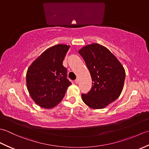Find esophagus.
Listing matches in <instances>:
<instances>
[{
	"label": "esophagus",
	"instance_id": "obj_1",
	"mask_svg": "<svg viewBox=\"0 0 149 149\" xmlns=\"http://www.w3.org/2000/svg\"><path fill=\"white\" fill-rule=\"evenodd\" d=\"M79 82V79H75V83L78 84Z\"/></svg>",
	"mask_w": 149,
	"mask_h": 149
}]
</instances>
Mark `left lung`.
<instances>
[{"label": "left lung", "instance_id": "obj_1", "mask_svg": "<svg viewBox=\"0 0 149 149\" xmlns=\"http://www.w3.org/2000/svg\"><path fill=\"white\" fill-rule=\"evenodd\" d=\"M90 72L92 86L83 102L93 109H103L118 99L125 78L123 66L116 56L104 46L91 43L79 50Z\"/></svg>", "mask_w": 149, "mask_h": 149}]
</instances>
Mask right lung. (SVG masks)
I'll return each instance as SVG.
<instances>
[{
  "label": "right lung",
  "instance_id": "obj_1",
  "mask_svg": "<svg viewBox=\"0 0 149 149\" xmlns=\"http://www.w3.org/2000/svg\"><path fill=\"white\" fill-rule=\"evenodd\" d=\"M70 47L65 44L50 47L27 69V90L34 102L41 107L51 109L56 106L72 84L66 79L67 70L63 65Z\"/></svg>",
  "mask_w": 149,
  "mask_h": 149
}]
</instances>
